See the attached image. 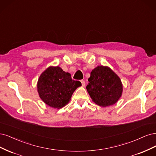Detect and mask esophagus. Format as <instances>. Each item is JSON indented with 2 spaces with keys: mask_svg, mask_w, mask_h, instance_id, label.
Listing matches in <instances>:
<instances>
[{
  "mask_svg": "<svg viewBox=\"0 0 156 156\" xmlns=\"http://www.w3.org/2000/svg\"><path fill=\"white\" fill-rule=\"evenodd\" d=\"M81 82H82V86H83V87H84L85 85V82L84 80H81Z\"/></svg>",
  "mask_w": 156,
  "mask_h": 156,
  "instance_id": "1",
  "label": "esophagus"
}]
</instances>
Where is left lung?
Here are the masks:
<instances>
[{
  "instance_id": "left-lung-1",
  "label": "left lung",
  "mask_w": 156,
  "mask_h": 156,
  "mask_svg": "<svg viewBox=\"0 0 156 156\" xmlns=\"http://www.w3.org/2000/svg\"><path fill=\"white\" fill-rule=\"evenodd\" d=\"M87 92L93 101L102 107L116 103L121 97V80L111 69L98 66L94 69L88 79Z\"/></svg>"
}]
</instances>
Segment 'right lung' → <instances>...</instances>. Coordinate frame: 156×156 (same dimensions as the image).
Instances as JSON below:
<instances>
[{
  "mask_svg": "<svg viewBox=\"0 0 156 156\" xmlns=\"http://www.w3.org/2000/svg\"><path fill=\"white\" fill-rule=\"evenodd\" d=\"M81 85V82L73 80L71 74L59 67H50L40 76L37 91L45 104L59 109L69 102L74 91Z\"/></svg>",
  "mask_w": 156,
  "mask_h": 156,
  "instance_id": "add662e5",
  "label": "right lung"
}]
</instances>
